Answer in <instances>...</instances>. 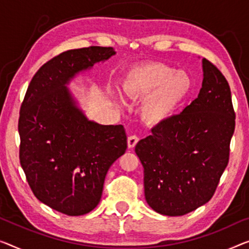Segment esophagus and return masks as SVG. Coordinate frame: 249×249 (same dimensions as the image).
<instances>
[{"label":"esophagus","mask_w":249,"mask_h":249,"mask_svg":"<svg viewBox=\"0 0 249 249\" xmlns=\"http://www.w3.org/2000/svg\"><path fill=\"white\" fill-rule=\"evenodd\" d=\"M137 142H139V137H137L136 135H131V136L127 137V146H128V148L134 147Z\"/></svg>","instance_id":"obj_1"}]
</instances>
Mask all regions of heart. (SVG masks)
I'll use <instances>...</instances> for the list:
<instances>
[{
    "label": "heart",
    "mask_w": 249,
    "mask_h": 249,
    "mask_svg": "<svg viewBox=\"0 0 249 249\" xmlns=\"http://www.w3.org/2000/svg\"><path fill=\"white\" fill-rule=\"evenodd\" d=\"M123 89L127 97H145L140 114L147 125L164 123L176 114L191 89V79L162 62H146L129 70Z\"/></svg>",
    "instance_id": "1"
}]
</instances>
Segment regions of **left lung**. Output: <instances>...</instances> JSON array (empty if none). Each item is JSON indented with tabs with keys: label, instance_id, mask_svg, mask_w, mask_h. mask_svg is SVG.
Instances as JSON below:
<instances>
[{
	"label": "left lung",
	"instance_id": "left-lung-1",
	"mask_svg": "<svg viewBox=\"0 0 249 249\" xmlns=\"http://www.w3.org/2000/svg\"><path fill=\"white\" fill-rule=\"evenodd\" d=\"M202 70L198 97L135 146L146 202L165 216H183L209 201L229 161L235 131L231 87L206 58Z\"/></svg>",
	"mask_w": 249,
	"mask_h": 249
}]
</instances>
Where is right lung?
Returning <instances> with one entry per match:
<instances>
[{"mask_svg":"<svg viewBox=\"0 0 249 249\" xmlns=\"http://www.w3.org/2000/svg\"><path fill=\"white\" fill-rule=\"evenodd\" d=\"M115 53L112 47L65 51L36 72L22 102L20 163L28 183L36 199L68 216L98 205L107 171L127 147L123 125L89 121L67 88Z\"/></svg>","mask_w":249,"mask_h":249,"instance_id":"add662e5","label":"right lung"}]
</instances>
